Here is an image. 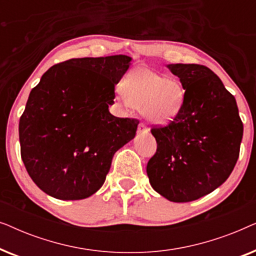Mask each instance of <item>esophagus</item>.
Masks as SVG:
<instances>
[{"mask_svg":"<svg viewBox=\"0 0 256 256\" xmlns=\"http://www.w3.org/2000/svg\"><path fill=\"white\" fill-rule=\"evenodd\" d=\"M138 134H146V132H148V128H146V126L144 124H140L138 127Z\"/></svg>","mask_w":256,"mask_h":256,"instance_id":"obj_1","label":"esophagus"}]
</instances>
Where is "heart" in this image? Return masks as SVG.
I'll use <instances>...</instances> for the list:
<instances>
[{"instance_id":"1","label":"heart","mask_w":256,"mask_h":256,"mask_svg":"<svg viewBox=\"0 0 256 256\" xmlns=\"http://www.w3.org/2000/svg\"><path fill=\"white\" fill-rule=\"evenodd\" d=\"M121 90L130 106L154 124H168L180 114L185 92L180 80L138 66L121 82Z\"/></svg>"}]
</instances>
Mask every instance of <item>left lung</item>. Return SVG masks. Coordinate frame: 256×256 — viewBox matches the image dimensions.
<instances>
[{
    "instance_id": "obj_1",
    "label": "left lung",
    "mask_w": 256,
    "mask_h": 256,
    "mask_svg": "<svg viewBox=\"0 0 256 256\" xmlns=\"http://www.w3.org/2000/svg\"><path fill=\"white\" fill-rule=\"evenodd\" d=\"M185 90L180 114L152 128L156 154L146 164L154 190L174 202L211 194L230 177L239 157L244 124L236 98L208 68L169 64Z\"/></svg>"
}]
</instances>
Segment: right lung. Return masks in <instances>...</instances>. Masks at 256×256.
Here are the masks:
<instances>
[{"mask_svg": "<svg viewBox=\"0 0 256 256\" xmlns=\"http://www.w3.org/2000/svg\"><path fill=\"white\" fill-rule=\"evenodd\" d=\"M130 62L124 54L73 58L48 68L31 90L20 118V156L46 194L60 200L94 194L114 154L135 138L138 121L108 110Z\"/></svg>", "mask_w": 256, "mask_h": 256, "instance_id": "obj_1", "label": "right lung"}]
</instances>
